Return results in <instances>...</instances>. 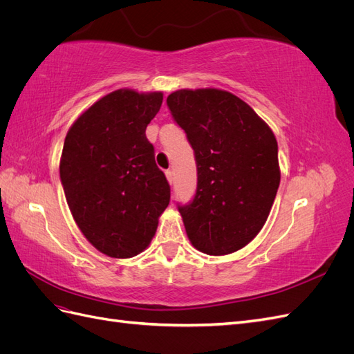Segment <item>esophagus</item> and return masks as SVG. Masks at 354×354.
Listing matches in <instances>:
<instances>
[{
    "label": "esophagus",
    "mask_w": 354,
    "mask_h": 354,
    "mask_svg": "<svg viewBox=\"0 0 354 354\" xmlns=\"http://www.w3.org/2000/svg\"><path fill=\"white\" fill-rule=\"evenodd\" d=\"M165 177H167V180H168V183H169V185H173V181H174V174H173V171H171V169H167V171H165Z\"/></svg>",
    "instance_id": "esophagus-1"
}]
</instances>
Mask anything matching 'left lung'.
Instances as JSON below:
<instances>
[{"instance_id":"1","label":"left lung","mask_w":354,"mask_h":354,"mask_svg":"<svg viewBox=\"0 0 354 354\" xmlns=\"http://www.w3.org/2000/svg\"><path fill=\"white\" fill-rule=\"evenodd\" d=\"M167 104L195 151L196 195L178 207L190 243L208 255L243 248L263 229L281 183L273 131L224 90H177Z\"/></svg>"}]
</instances>
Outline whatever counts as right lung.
Returning a JSON list of instances; mask_svg holds the SVG:
<instances>
[{
    "label": "right lung",
    "instance_id": "1",
    "mask_svg": "<svg viewBox=\"0 0 354 354\" xmlns=\"http://www.w3.org/2000/svg\"><path fill=\"white\" fill-rule=\"evenodd\" d=\"M160 91L120 88L72 124L60 158V180L75 223L113 259L145 251L169 203V185L155 164L146 127L162 104Z\"/></svg>",
    "mask_w": 354,
    "mask_h": 354
}]
</instances>
